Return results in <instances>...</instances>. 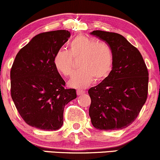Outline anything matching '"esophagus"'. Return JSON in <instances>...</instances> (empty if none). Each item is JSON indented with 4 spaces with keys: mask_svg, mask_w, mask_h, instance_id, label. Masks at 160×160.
<instances>
[{
    "mask_svg": "<svg viewBox=\"0 0 160 160\" xmlns=\"http://www.w3.org/2000/svg\"><path fill=\"white\" fill-rule=\"evenodd\" d=\"M76 92H77V94H78V95H82V94H83L85 93V91L81 90V89H78V90H77Z\"/></svg>",
    "mask_w": 160,
    "mask_h": 160,
    "instance_id": "34e87169",
    "label": "esophagus"
}]
</instances>
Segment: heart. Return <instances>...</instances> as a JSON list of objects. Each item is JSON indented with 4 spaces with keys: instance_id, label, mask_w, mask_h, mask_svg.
<instances>
[{
    "instance_id": "obj_1",
    "label": "heart",
    "mask_w": 160,
    "mask_h": 160,
    "mask_svg": "<svg viewBox=\"0 0 160 160\" xmlns=\"http://www.w3.org/2000/svg\"><path fill=\"white\" fill-rule=\"evenodd\" d=\"M73 58H79L81 68L68 82L69 86L82 88L88 86L94 78L101 81L107 78L112 70L114 53L104 42L85 36H78L68 44V51L59 49L54 56V66L65 76L72 73Z\"/></svg>"
}]
</instances>
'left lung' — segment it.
<instances>
[{
	"label": "left lung",
	"instance_id": "left-lung-1",
	"mask_svg": "<svg viewBox=\"0 0 160 160\" xmlns=\"http://www.w3.org/2000/svg\"><path fill=\"white\" fill-rule=\"evenodd\" d=\"M90 33L105 41L114 53L108 76L88 90L92 123L101 130L126 128L134 121L147 101V66L138 49L121 34L102 30Z\"/></svg>",
	"mask_w": 160,
	"mask_h": 160
}]
</instances>
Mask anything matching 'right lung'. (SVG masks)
Instances as JSON below:
<instances>
[{
  "instance_id": "right-lung-1",
  "label": "right lung",
  "mask_w": 160,
  "mask_h": 160,
  "mask_svg": "<svg viewBox=\"0 0 160 160\" xmlns=\"http://www.w3.org/2000/svg\"><path fill=\"white\" fill-rule=\"evenodd\" d=\"M70 36L65 30L35 36L19 51L12 66V99L26 123L39 130L61 128L65 106L77 97L75 89L65 88L53 62Z\"/></svg>"
}]
</instances>
